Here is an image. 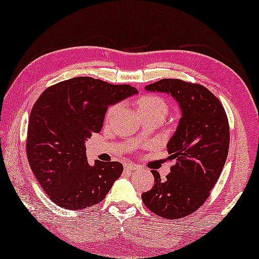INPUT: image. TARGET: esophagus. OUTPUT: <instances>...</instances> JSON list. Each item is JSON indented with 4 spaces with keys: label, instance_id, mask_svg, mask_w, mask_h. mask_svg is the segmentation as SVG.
<instances>
[{
    "label": "esophagus",
    "instance_id": "34e87169",
    "mask_svg": "<svg viewBox=\"0 0 259 259\" xmlns=\"http://www.w3.org/2000/svg\"><path fill=\"white\" fill-rule=\"evenodd\" d=\"M138 168H139V166L136 165V164H127V165H125V169H126V171H128V172L136 171V169H138Z\"/></svg>",
    "mask_w": 259,
    "mask_h": 259
}]
</instances>
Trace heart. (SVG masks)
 Masks as SVG:
<instances>
[{
	"label": "heart",
	"instance_id": "obj_1",
	"mask_svg": "<svg viewBox=\"0 0 259 259\" xmlns=\"http://www.w3.org/2000/svg\"><path fill=\"white\" fill-rule=\"evenodd\" d=\"M138 108H139V112L141 114H155L165 118V115L168 112V104L162 97H159V95L155 94H148L140 98L139 102H138ZM115 111L116 106H112L108 109L106 118H112V115L114 114Z\"/></svg>",
	"mask_w": 259,
	"mask_h": 259
}]
</instances>
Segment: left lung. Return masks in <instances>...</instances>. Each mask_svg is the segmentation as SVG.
Listing matches in <instances>:
<instances>
[{
  "mask_svg": "<svg viewBox=\"0 0 259 259\" xmlns=\"http://www.w3.org/2000/svg\"><path fill=\"white\" fill-rule=\"evenodd\" d=\"M146 91L171 94L179 102L182 119L169 139V160H175L165 180L152 171L154 185L141 196L153 213L180 219L197 211L210 196L229 153L230 127L222 102L206 87L179 79H162Z\"/></svg>",
  "mask_w": 259,
  "mask_h": 259,
  "instance_id": "obj_1",
  "label": "left lung"
}]
</instances>
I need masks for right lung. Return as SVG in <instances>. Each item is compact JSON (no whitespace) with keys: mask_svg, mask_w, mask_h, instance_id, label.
I'll return each mask as SVG.
<instances>
[{"mask_svg":"<svg viewBox=\"0 0 259 259\" xmlns=\"http://www.w3.org/2000/svg\"><path fill=\"white\" fill-rule=\"evenodd\" d=\"M136 93L130 84L77 76L53 84L38 97L28 123L27 157L56 205L67 210L97 205L121 176V162L88 164L84 141L100 132L109 105Z\"/></svg>","mask_w":259,"mask_h":259,"instance_id":"obj_1","label":"right lung"}]
</instances>
